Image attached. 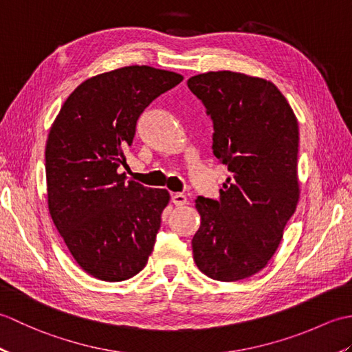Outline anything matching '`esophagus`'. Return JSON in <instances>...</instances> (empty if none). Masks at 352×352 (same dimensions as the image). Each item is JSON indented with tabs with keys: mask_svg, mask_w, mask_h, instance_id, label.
Instances as JSON below:
<instances>
[{
	"mask_svg": "<svg viewBox=\"0 0 352 352\" xmlns=\"http://www.w3.org/2000/svg\"><path fill=\"white\" fill-rule=\"evenodd\" d=\"M170 201L175 206H184V204H188V197H186L184 193H172Z\"/></svg>",
	"mask_w": 352,
	"mask_h": 352,
	"instance_id": "obj_1",
	"label": "esophagus"
}]
</instances>
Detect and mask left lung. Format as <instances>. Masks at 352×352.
I'll return each mask as SVG.
<instances>
[{"label": "left lung", "mask_w": 352, "mask_h": 352, "mask_svg": "<svg viewBox=\"0 0 352 352\" xmlns=\"http://www.w3.org/2000/svg\"><path fill=\"white\" fill-rule=\"evenodd\" d=\"M188 86L213 122V154L231 174L219 199L195 201L193 260L213 280H243L271 260L300 199L296 116L263 78L218 71Z\"/></svg>", "instance_id": "left-lung-1"}]
</instances>
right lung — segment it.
<instances>
[{"label":"right lung","mask_w":352,"mask_h":352,"mask_svg":"<svg viewBox=\"0 0 352 352\" xmlns=\"http://www.w3.org/2000/svg\"><path fill=\"white\" fill-rule=\"evenodd\" d=\"M182 81L180 74L138 65L100 74L68 96L51 126L50 214L72 257L95 278H131L153 252L169 193L125 182L118 168L144 110Z\"/></svg>","instance_id":"1"}]
</instances>
